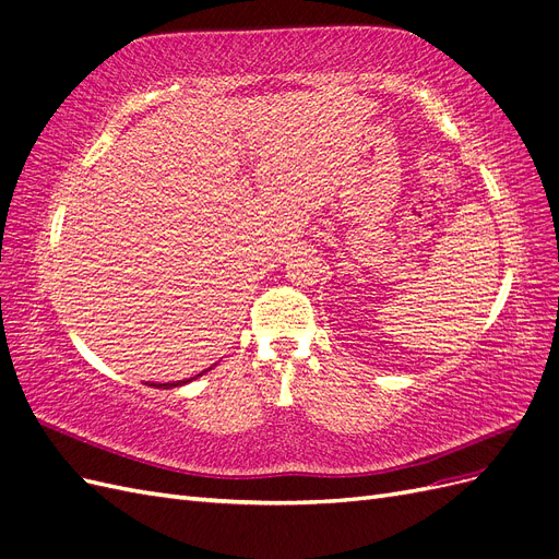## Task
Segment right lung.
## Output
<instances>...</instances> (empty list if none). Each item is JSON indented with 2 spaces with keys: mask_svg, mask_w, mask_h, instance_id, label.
Here are the masks:
<instances>
[{
  "mask_svg": "<svg viewBox=\"0 0 559 559\" xmlns=\"http://www.w3.org/2000/svg\"><path fill=\"white\" fill-rule=\"evenodd\" d=\"M177 384H183V382H167V384H154V386H165L167 389V386H177Z\"/></svg>",
  "mask_w": 559,
  "mask_h": 559,
  "instance_id": "1",
  "label": "right lung"
}]
</instances>
